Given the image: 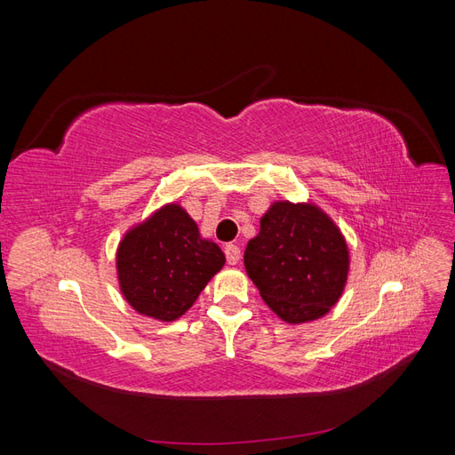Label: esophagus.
Instances as JSON below:
<instances>
[{"label": "esophagus", "mask_w": 455, "mask_h": 455, "mask_svg": "<svg viewBox=\"0 0 455 455\" xmlns=\"http://www.w3.org/2000/svg\"><path fill=\"white\" fill-rule=\"evenodd\" d=\"M241 258V249L237 244H226V259L229 266H235Z\"/></svg>", "instance_id": "esophagus-1"}]
</instances>
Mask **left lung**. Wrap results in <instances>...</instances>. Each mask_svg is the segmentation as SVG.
<instances>
[{"mask_svg": "<svg viewBox=\"0 0 455 455\" xmlns=\"http://www.w3.org/2000/svg\"><path fill=\"white\" fill-rule=\"evenodd\" d=\"M244 267L259 296L286 323H307L332 307L347 279L341 233L311 204L275 203L246 244Z\"/></svg>", "mask_w": 455, "mask_h": 455, "instance_id": "8db88e82", "label": "left lung"}]
</instances>
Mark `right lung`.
<instances>
[{
	"instance_id": "obj_1",
	"label": "right lung",
	"mask_w": 455,
	"mask_h": 455,
	"mask_svg": "<svg viewBox=\"0 0 455 455\" xmlns=\"http://www.w3.org/2000/svg\"><path fill=\"white\" fill-rule=\"evenodd\" d=\"M224 252L199 235L180 206L169 204L121 241L117 273L121 291L142 315L174 321L222 269Z\"/></svg>"
}]
</instances>
